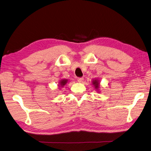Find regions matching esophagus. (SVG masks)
Instances as JSON below:
<instances>
[{"instance_id": "esophagus-1", "label": "esophagus", "mask_w": 151, "mask_h": 151, "mask_svg": "<svg viewBox=\"0 0 151 151\" xmlns=\"http://www.w3.org/2000/svg\"><path fill=\"white\" fill-rule=\"evenodd\" d=\"M83 80H84V78H78V81L79 83H82L83 81Z\"/></svg>"}]
</instances>
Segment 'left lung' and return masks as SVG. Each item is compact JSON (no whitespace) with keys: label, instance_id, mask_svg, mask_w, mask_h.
I'll return each instance as SVG.
<instances>
[{"label":"left lung","instance_id":"left-lung-1","mask_svg":"<svg viewBox=\"0 0 151 151\" xmlns=\"http://www.w3.org/2000/svg\"><path fill=\"white\" fill-rule=\"evenodd\" d=\"M92 83H93V85H94V86H95V88H96V89H98L99 86V81H98V80H97V79H96V80H93V81H92Z\"/></svg>","mask_w":151,"mask_h":151}]
</instances>
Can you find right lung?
I'll list each match as a JSON object with an SVG mask.
<instances>
[{
	"instance_id": "add662e5",
	"label": "right lung",
	"mask_w": 151,
	"mask_h": 151,
	"mask_svg": "<svg viewBox=\"0 0 151 151\" xmlns=\"http://www.w3.org/2000/svg\"><path fill=\"white\" fill-rule=\"evenodd\" d=\"M67 81H68V80L67 79H63V80H61V81H60V83H59V86H61V87H63V86H65L66 83H67Z\"/></svg>"
}]
</instances>
